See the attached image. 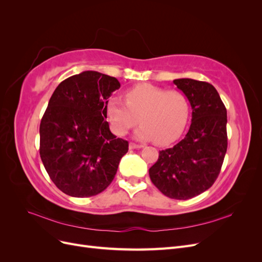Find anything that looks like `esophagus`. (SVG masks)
Returning <instances> with one entry per match:
<instances>
[{"mask_svg": "<svg viewBox=\"0 0 262 262\" xmlns=\"http://www.w3.org/2000/svg\"><path fill=\"white\" fill-rule=\"evenodd\" d=\"M129 147H130V149H136V148H142V147H143V145L136 144V143H130Z\"/></svg>", "mask_w": 262, "mask_h": 262, "instance_id": "esophagus-1", "label": "esophagus"}]
</instances>
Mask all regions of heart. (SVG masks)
<instances>
[{"instance_id": "b5f03b06", "label": "heart", "mask_w": 262, "mask_h": 262, "mask_svg": "<svg viewBox=\"0 0 262 262\" xmlns=\"http://www.w3.org/2000/svg\"><path fill=\"white\" fill-rule=\"evenodd\" d=\"M124 97L125 101L110 98L106 108L112 128L118 136H124L140 121L142 124L136 131L138 139L154 140L157 144L165 145L184 131L189 104L181 92L141 84L126 92Z\"/></svg>"}]
</instances>
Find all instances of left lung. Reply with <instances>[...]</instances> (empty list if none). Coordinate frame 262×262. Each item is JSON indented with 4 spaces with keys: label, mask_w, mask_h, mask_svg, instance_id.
Instances as JSON below:
<instances>
[{
    "label": "left lung",
    "mask_w": 262,
    "mask_h": 262,
    "mask_svg": "<svg viewBox=\"0 0 262 262\" xmlns=\"http://www.w3.org/2000/svg\"><path fill=\"white\" fill-rule=\"evenodd\" d=\"M192 109L186 137L160 150L149 178L166 196L187 200L204 192L216 180L227 149V113L214 86L192 78L172 82Z\"/></svg>",
    "instance_id": "obj_1"
}]
</instances>
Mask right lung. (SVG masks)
I'll return each instance as SVG.
<instances>
[{"label": "right lung", "instance_id": "add662e5", "mask_svg": "<svg viewBox=\"0 0 262 262\" xmlns=\"http://www.w3.org/2000/svg\"><path fill=\"white\" fill-rule=\"evenodd\" d=\"M120 89L116 77L96 71L61 82L40 122V152L45 168L62 192L89 198L112 184L128 141L109 129L107 102Z\"/></svg>", "mask_w": 262, "mask_h": 262}]
</instances>
